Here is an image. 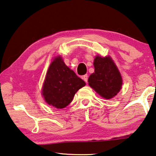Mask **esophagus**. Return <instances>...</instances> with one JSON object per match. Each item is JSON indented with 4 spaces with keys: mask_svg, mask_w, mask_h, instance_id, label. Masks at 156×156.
I'll return each mask as SVG.
<instances>
[{
    "mask_svg": "<svg viewBox=\"0 0 156 156\" xmlns=\"http://www.w3.org/2000/svg\"><path fill=\"white\" fill-rule=\"evenodd\" d=\"M82 78H83V80H84L86 82H88V75H87V74H85V75H83Z\"/></svg>",
    "mask_w": 156,
    "mask_h": 156,
    "instance_id": "esophagus-1",
    "label": "esophagus"
}]
</instances>
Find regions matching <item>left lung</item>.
<instances>
[{
    "mask_svg": "<svg viewBox=\"0 0 156 156\" xmlns=\"http://www.w3.org/2000/svg\"><path fill=\"white\" fill-rule=\"evenodd\" d=\"M94 73L89 76L90 87L106 99L113 98L120 91L122 80L116 65L110 57L96 56L94 59Z\"/></svg>",
    "mask_w": 156,
    "mask_h": 156,
    "instance_id": "obj_1",
    "label": "left lung"
}]
</instances>
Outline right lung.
<instances>
[{
	"mask_svg": "<svg viewBox=\"0 0 156 156\" xmlns=\"http://www.w3.org/2000/svg\"><path fill=\"white\" fill-rule=\"evenodd\" d=\"M86 85L82 79L57 57L51 63L42 89L45 101L50 105L64 108L72 102L74 94Z\"/></svg>",
	"mask_w": 156,
	"mask_h": 156,
	"instance_id": "add662e5",
	"label": "right lung"
}]
</instances>
